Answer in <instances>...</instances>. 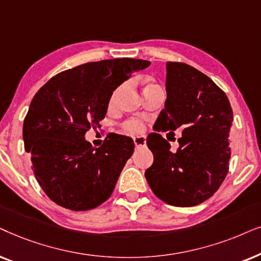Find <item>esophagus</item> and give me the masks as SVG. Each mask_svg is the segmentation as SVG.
Instances as JSON below:
<instances>
[{
    "label": "esophagus",
    "instance_id": "obj_1",
    "mask_svg": "<svg viewBox=\"0 0 261 261\" xmlns=\"http://www.w3.org/2000/svg\"><path fill=\"white\" fill-rule=\"evenodd\" d=\"M145 137L144 136H138L134 138V143L136 147H144L145 145Z\"/></svg>",
    "mask_w": 261,
    "mask_h": 261
}]
</instances>
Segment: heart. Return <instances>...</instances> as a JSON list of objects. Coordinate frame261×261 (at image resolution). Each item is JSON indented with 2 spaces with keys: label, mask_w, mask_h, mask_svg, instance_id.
Here are the masks:
<instances>
[{
  "label": "heart",
  "mask_w": 261,
  "mask_h": 261,
  "mask_svg": "<svg viewBox=\"0 0 261 261\" xmlns=\"http://www.w3.org/2000/svg\"><path fill=\"white\" fill-rule=\"evenodd\" d=\"M120 89H121V87H118V88L112 93V95H111V102L114 101V99H116L118 92H119ZM121 128H123L124 133H126V134L140 135L143 133L145 126H144V124L141 123L140 120L127 119V120H125L123 124H121Z\"/></svg>",
  "instance_id": "heart-1"
}]
</instances>
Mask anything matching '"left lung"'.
Listing matches in <instances>:
<instances>
[{
  "label": "left lung",
  "mask_w": 261,
  "mask_h": 261,
  "mask_svg": "<svg viewBox=\"0 0 261 261\" xmlns=\"http://www.w3.org/2000/svg\"><path fill=\"white\" fill-rule=\"evenodd\" d=\"M166 92L165 109L155 127L172 130L169 134L181 128L179 148L172 151L161 135H149L154 162L144 175L165 203L194 206L209 199L228 174L232 111L213 80L181 62L166 63Z\"/></svg>",
  "instance_id": "1"
}]
</instances>
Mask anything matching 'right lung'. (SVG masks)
I'll return each mask as SVG.
<instances>
[{
	"label": "right lung",
	"mask_w": 261,
	"mask_h": 261,
	"mask_svg": "<svg viewBox=\"0 0 261 261\" xmlns=\"http://www.w3.org/2000/svg\"><path fill=\"white\" fill-rule=\"evenodd\" d=\"M149 65L135 58L89 62L55 75L36 93L23 120V143L38 184L56 204L86 211L111 197L134 141L111 134L94 148L85 134L100 126L113 90Z\"/></svg>",
	"instance_id": "1"
}]
</instances>
